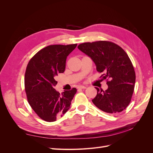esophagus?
<instances>
[{
    "label": "esophagus",
    "instance_id": "esophagus-1",
    "mask_svg": "<svg viewBox=\"0 0 153 153\" xmlns=\"http://www.w3.org/2000/svg\"><path fill=\"white\" fill-rule=\"evenodd\" d=\"M87 87L86 86H84V85H80L78 86V89H86Z\"/></svg>",
    "mask_w": 153,
    "mask_h": 153
}]
</instances>
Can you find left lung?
<instances>
[{
  "instance_id": "8db88e82",
  "label": "left lung",
  "mask_w": 153,
  "mask_h": 153,
  "mask_svg": "<svg viewBox=\"0 0 153 153\" xmlns=\"http://www.w3.org/2000/svg\"><path fill=\"white\" fill-rule=\"evenodd\" d=\"M78 48L89 56L96 66L100 78L106 82V91L97 89L92 103L105 112L116 114L126 109L131 100L135 83V72L126 52L108 41L83 43Z\"/></svg>"
}]
</instances>
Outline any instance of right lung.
<instances>
[{
    "label": "right lung",
    "instance_id": "obj_1",
    "mask_svg": "<svg viewBox=\"0 0 153 153\" xmlns=\"http://www.w3.org/2000/svg\"><path fill=\"white\" fill-rule=\"evenodd\" d=\"M77 44L52 45L40 50L29 61L25 73L27 101L44 121L53 122L70 107L76 88L60 94L54 89L59 73H64L68 55Z\"/></svg>",
    "mask_w": 153,
    "mask_h": 153
}]
</instances>
